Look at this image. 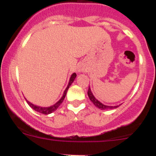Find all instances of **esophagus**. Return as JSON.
Returning <instances> with one entry per match:
<instances>
[{"label": "esophagus", "mask_w": 156, "mask_h": 156, "mask_svg": "<svg viewBox=\"0 0 156 156\" xmlns=\"http://www.w3.org/2000/svg\"><path fill=\"white\" fill-rule=\"evenodd\" d=\"M80 71H83V69H80Z\"/></svg>", "instance_id": "1"}]
</instances>
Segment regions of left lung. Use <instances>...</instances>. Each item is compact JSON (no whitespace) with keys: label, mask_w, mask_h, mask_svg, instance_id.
<instances>
[{"label":"left lung","mask_w":156,"mask_h":156,"mask_svg":"<svg viewBox=\"0 0 156 156\" xmlns=\"http://www.w3.org/2000/svg\"><path fill=\"white\" fill-rule=\"evenodd\" d=\"M87 94H88V97H89V98H90V100L92 102H93V104L97 108H100V109L101 110H105V109H112V108H117V107H119V105H115V106H109V105H105L102 104L101 102H100L98 100H97V99L95 98L94 96V94H92L91 90H90V87H89V88H88V91H87Z\"/></svg>","instance_id":"obj_1"}]
</instances>
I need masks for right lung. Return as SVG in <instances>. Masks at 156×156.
I'll list each match as a JSON object with an SVG mask.
<instances>
[{"label":"right lung","instance_id":"1","mask_svg":"<svg viewBox=\"0 0 156 156\" xmlns=\"http://www.w3.org/2000/svg\"><path fill=\"white\" fill-rule=\"evenodd\" d=\"M76 77V74L75 73L72 74L71 77H70V79H69V84H68V86H67V87H66V90H65L64 93H63L62 97L61 98V99H60V100H59L58 102H56L55 104L53 105L50 106V107H41V106H37V105H34V104H32L31 102L28 101L26 99V100H27V102L28 103L29 105H30V107L33 108V109H34L35 111L38 112H40V113L44 114V115H48V114L52 113V112L55 111V110L58 108L59 105H60L62 103L63 100H64L65 97H66V93H67V91H68V89L69 88V86L72 84V83H73V82L74 81V80H75Z\"/></svg>","mask_w":156,"mask_h":156}]
</instances>
